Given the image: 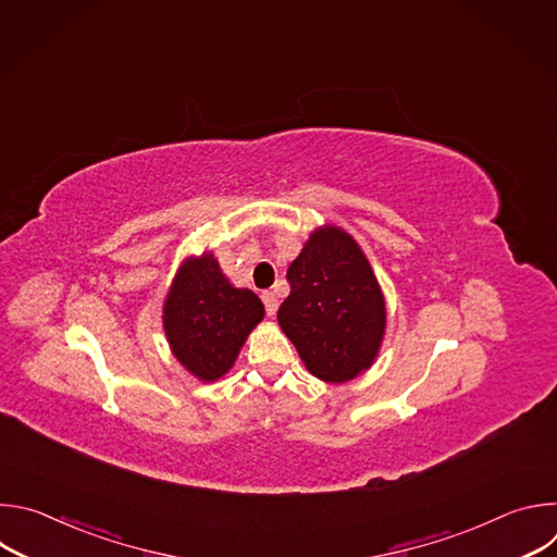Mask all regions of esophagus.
I'll use <instances>...</instances> for the list:
<instances>
[{"label": "esophagus", "instance_id": "obj_1", "mask_svg": "<svg viewBox=\"0 0 557 557\" xmlns=\"http://www.w3.org/2000/svg\"><path fill=\"white\" fill-rule=\"evenodd\" d=\"M262 301H264V308H267V314H275L277 312V297H275V293H271V290H264L262 293Z\"/></svg>", "mask_w": 557, "mask_h": 557}]
</instances>
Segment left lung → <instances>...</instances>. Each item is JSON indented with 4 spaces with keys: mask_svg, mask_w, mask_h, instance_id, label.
Wrapping results in <instances>:
<instances>
[{
    "mask_svg": "<svg viewBox=\"0 0 557 557\" xmlns=\"http://www.w3.org/2000/svg\"><path fill=\"white\" fill-rule=\"evenodd\" d=\"M277 322L308 372L344 383L368 370L385 333V301L368 258L339 226L314 228L286 271Z\"/></svg>",
    "mask_w": 557,
    "mask_h": 557,
    "instance_id": "obj_1",
    "label": "left lung"
}]
</instances>
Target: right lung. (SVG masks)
Instances as JSON below:
<instances>
[{"mask_svg":"<svg viewBox=\"0 0 557 557\" xmlns=\"http://www.w3.org/2000/svg\"><path fill=\"white\" fill-rule=\"evenodd\" d=\"M264 304L249 288H235L211 253L187 258L168 293L163 324L174 357L200 381L231 370L249 333L262 322Z\"/></svg>","mask_w":557,"mask_h":557,"instance_id":"add662e5","label":"right lung"}]
</instances>
